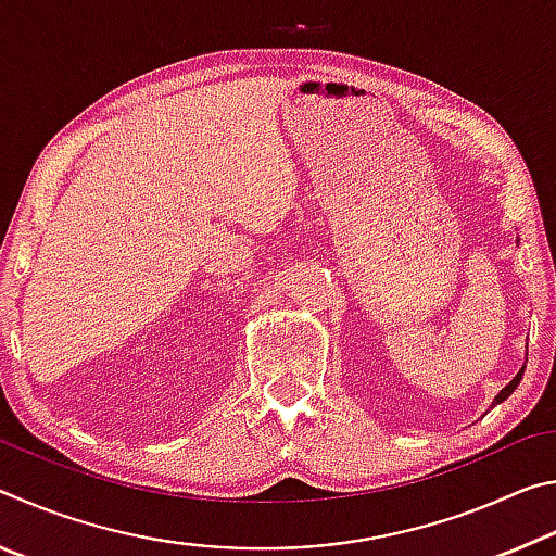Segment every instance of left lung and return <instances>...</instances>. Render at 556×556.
<instances>
[{
	"mask_svg": "<svg viewBox=\"0 0 556 556\" xmlns=\"http://www.w3.org/2000/svg\"><path fill=\"white\" fill-rule=\"evenodd\" d=\"M522 372H525V368H522L520 372H517V375H515V378H513L510 382H507V384H505V388H503L501 392H497V397H495V404H501L503 400H507V397H510V394L515 392V388H517V384H520V380H522Z\"/></svg>",
	"mask_w": 556,
	"mask_h": 556,
	"instance_id": "1",
	"label": "left lung"
}]
</instances>
